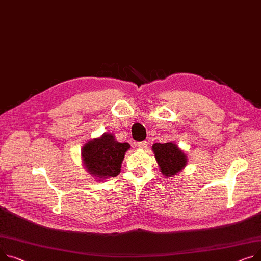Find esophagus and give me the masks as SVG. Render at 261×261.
<instances>
[{
    "mask_svg": "<svg viewBox=\"0 0 261 261\" xmlns=\"http://www.w3.org/2000/svg\"><path fill=\"white\" fill-rule=\"evenodd\" d=\"M137 147L140 148V149H143V150H145V149H147L148 148V144H147V142H140V143H137Z\"/></svg>",
    "mask_w": 261,
    "mask_h": 261,
    "instance_id": "obj_1",
    "label": "esophagus"
}]
</instances>
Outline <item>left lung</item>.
<instances>
[{"label":"left lung","mask_w":261,"mask_h":261,"mask_svg":"<svg viewBox=\"0 0 261 261\" xmlns=\"http://www.w3.org/2000/svg\"><path fill=\"white\" fill-rule=\"evenodd\" d=\"M152 150L161 172L167 177L176 175L187 165L186 154L175 144L156 143L152 146Z\"/></svg>","instance_id":"8db88e82"}]
</instances>
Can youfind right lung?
Instances as JSON below:
<instances>
[{"label":"right lung","mask_w":261,"mask_h":261,"mask_svg":"<svg viewBox=\"0 0 261 261\" xmlns=\"http://www.w3.org/2000/svg\"><path fill=\"white\" fill-rule=\"evenodd\" d=\"M128 143H118L113 134L103 133L84 145L82 160L89 174L99 179L115 177L119 174Z\"/></svg>","instance_id":"1"}]
</instances>
